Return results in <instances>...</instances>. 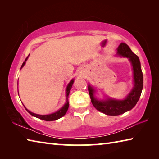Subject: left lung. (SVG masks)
<instances>
[{
  "mask_svg": "<svg viewBox=\"0 0 159 159\" xmlns=\"http://www.w3.org/2000/svg\"><path fill=\"white\" fill-rule=\"evenodd\" d=\"M117 55L127 57L132 63L134 74V87L128 96L122 100L108 99L98 100L94 98V89L89 85L88 91L91 100L96 109L108 116H119L131 110L136 105L142 92L143 86V73L139 57L133 53L127 44L121 43L117 48Z\"/></svg>",
  "mask_w": 159,
  "mask_h": 159,
  "instance_id": "1",
  "label": "left lung"
}]
</instances>
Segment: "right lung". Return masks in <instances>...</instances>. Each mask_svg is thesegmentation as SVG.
<instances>
[{"label":"right lung","instance_id":"right-lung-1","mask_svg":"<svg viewBox=\"0 0 159 159\" xmlns=\"http://www.w3.org/2000/svg\"><path fill=\"white\" fill-rule=\"evenodd\" d=\"M29 55H28V57H26V58L25 59V61L23 62L22 65L21 66V68L22 67L25 66V64L26 63V61L27 60L28 57H29ZM73 83H74V79H72L71 81L70 82V83L68 84V85H67V89H66V103L65 104V105H64L61 109H60L58 111H57V112L54 113H52V114H49V115H43V116H42V115H38V114H35V113H33L32 112H31V111H29L28 109H26V110L28 111V113H29L31 115V116H34L35 117H38L39 118V119L40 120H45V121H54V120H57L59 119V118L62 117L64 115H65L67 112V109H68V107H69V102H68V96H69V93H70V89L71 88H72V86L73 85Z\"/></svg>","mask_w":159,"mask_h":159}]
</instances>
